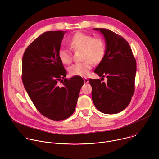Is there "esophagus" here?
<instances>
[{"mask_svg":"<svg viewBox=\"0 0 159 159\" xmlns=\"http://www.w3.org/2000/svg\"><path fill=\"white\" fill-rule=\"evenodd\" d=\"M84 82L85 83H88L89 82V80H88V79H87V78H84Z\"/></svg>","mask_w":159,"mask_h":159,"instance_id":"34e87169","label":"esophagus"}]
</instances>
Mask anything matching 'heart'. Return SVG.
<instances>
[{
    "mask_svg": "<svg viewBox=\"0 0 159 159\" xmlns=\"http://www.w3.org/2000/svg\"><path fill=\"white\" fill-rule=\"evenodd\" d=\"M69 44L74 51H83V60L80 63L72 65L69 69V73L74 76L86 77L89 74L93 65L99 63L103 58L106 45L104 40L99 37L94 38L93 36L82 32H77L69 39ZM58 56L63 64H70L72 61V55L69 50L61 48Z\"/></svg>",
    "mask_w": 159,
    "mask_h": 159,
    "instance_id": "heart-1",
    "label": "heart"
}]
</instances>
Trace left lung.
<instances>
[{
	"label": "left lung",
	"mask_w": 159,
	"mask_h": 159,
	"mask_svg": "<svg viewBox=\"0 0 159 159\" xmlns=\"http://www.w3.org/2000/svg\"><path fill=\"white\" fill-rule=\"evenodd\" d=\"M104 37L106 52L94 72L106 77L89 80L92 87V99L96 107L107 115L116 114L129 104L134 91L137 63L129 44L122 36L104 28H94Z\"/></svg>",
	"instance_id": "obj_1"
}]
</instances>
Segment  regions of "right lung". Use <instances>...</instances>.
Here are the masks:
<instances>
[{
    "instance_id": "right-lung-1",
    "label": "right lung",
    "mask_w": 159,
    "mask_h": 159,
    "mask_svg": "<svg viewBox=\"0 0 159 159\" xmlns=\"http://www.w3.org/2000/svg\"><path fill=\"white\" fill-rule=\"evenodd\" d=\"M65 33H43L29 45L22 60V80L31 100L42 115L53 121L73 114L84 83L79 76L65 78L66 71L58 56Z\"/></svg>"
}]
</instances>
